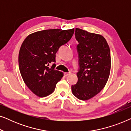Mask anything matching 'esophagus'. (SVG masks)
Returning a JSON list of instances; mask_svg holds the SVG:
<instances>
[{"instance_id":"obj_1","label":"esophagus","mask_w":131,"mask_h":131,"mask_svg":"<svg viewBox=\"0 0 131 131\" xmlns=\"http://www.w3.org/2000/svg\"><path fill=\"white\" fill-rule=\"evenodd\" d=\"M70 74V73H64V76H68Z\"/></svg>"}]
</instances>
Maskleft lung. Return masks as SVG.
<instances>
[{
  "instance_id": "1",
  "label": "left lung",
  "mask_w": 131,
  "mask_h": 131,
  "mask_svg": "<svg viewBox=\"0 0 131 131\" xmlns=\"http://www.w3.org/2000/svg\"><path fill=\"white\" fill-rule=\"evenodd\" d=\"M75 37L79 44L78 80L71 86L74 95L87 100L98 94L105 86L111 67L110 51L104 37L76 28Z\"/></svg>"
}]
</instances>
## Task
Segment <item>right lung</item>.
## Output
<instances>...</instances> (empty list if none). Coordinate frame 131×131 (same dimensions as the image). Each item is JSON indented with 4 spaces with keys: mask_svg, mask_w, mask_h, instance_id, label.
Listing matches in <instances>:
<instances>
[{
    "mask_svg": "<svg viewBox=\"0 0 131 131\" xmlns=\"http://www.w3.org/2000/svg\"><path fill=\"white\" fill-rule=\"evenodd\" d=\"M74 32L61 29L45 30L30 35L19 50L18 64L24 83L36 95L53 92L63 73L55 69V54L69 42Z\"/></svg>",
    "mask_w": 131,
    "mask_h": 131,
    "instance_id": "add662e5",
    "label": "right lung"
}]
</instances>
